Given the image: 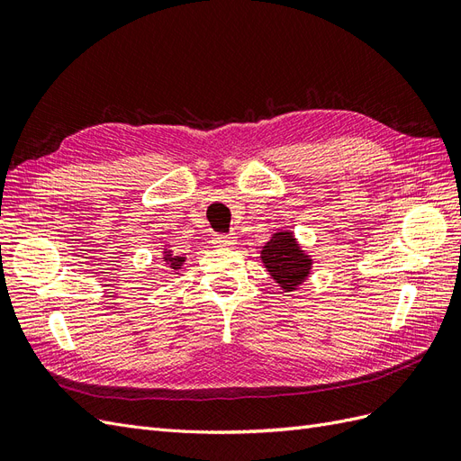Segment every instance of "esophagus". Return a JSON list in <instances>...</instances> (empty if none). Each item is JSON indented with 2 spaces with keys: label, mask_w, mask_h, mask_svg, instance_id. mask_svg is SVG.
Listing matches in <instances>:
<instances>
[{
  "label": "esophagus",
  "mask_w": 461,
  "mask_h": 461,
  "mask_svg": "<svg viewBox=\"0 0 461 461\" xmlns=\"http://www.w3.org/2000/svg\"><path fill=\"white\" fill-rule=\"evenodd\" d=\"M212 242L219 248H230L236 240H234V236H230V234H213Z\"/></svg>",
  "instance_id": "esophagus-1"
}]
</instances>
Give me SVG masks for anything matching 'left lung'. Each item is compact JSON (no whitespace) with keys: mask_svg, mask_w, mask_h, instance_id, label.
Returning <instances> with one entry per match:
<instances>
[{"mask_svg":"<svg viewBox=\"0 0 461 461\" xmlns=\"http://www.w3.org/2000/svg\"><path fill=\"white\" fill-rule=\"evenodd\" d=\"M261 261L271 278L285 292L296 290L310 276L313 259L303 252L294 234L278 230L261 249Z\"/></svg>","mask_w":461,"mask_h":461,"instance_id":"8db88e82","label":"left lung"}]
</instances>
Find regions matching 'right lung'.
Listing matches in <instances>:
<instances>
[{
	"mask_svg": "<svg viewBox=\"0 0 461 461\" xmlns=\"http://www.w3.org/2000/svg\"><path fill=\"white\" fill-rule=\"evenodd\" d=\"M163 261H165V265L169 269H175V271H178L180 267H183V263H185V259L186 258H180V256H173V252H169V249H165L163 252V258H161Z\"/></svg>",
	"mask_w": 461,
	"mask_h": 461,
	"instance_id": "add662e5",
	"label": "right lung"
}]
</instances>
